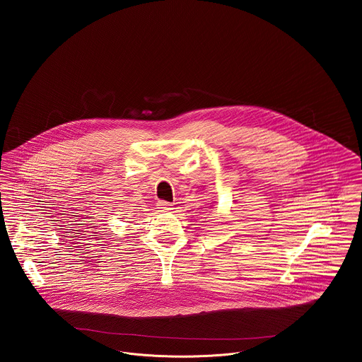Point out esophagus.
I'll list each match as a JSON object with an SVG mask.
<instances>
[{"label": "esophagus", "mask_w": 362, "mask_h": 362, "mask_svg": "<svg viewBox=\"0 0 362 362\" xmlns=\"http://www.w3.org/2000/svg\"><path fill=\"white\" fill-rule=\"evenodd\" d=\"M157 209H158V211H168V210L173 209V204L165 202V201H160V202L157 204Z\"/></svg>", "instance_id": "obj_1"}]
</instances>
